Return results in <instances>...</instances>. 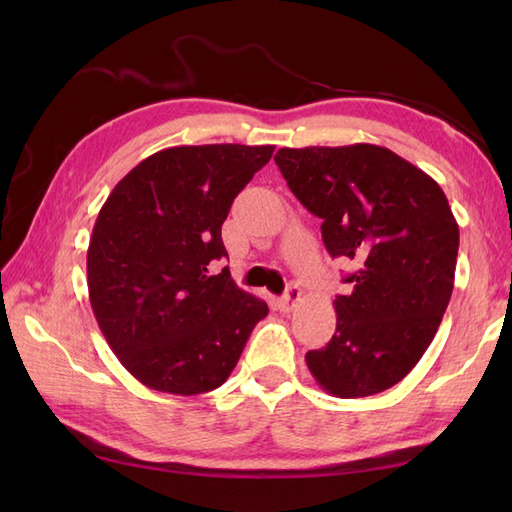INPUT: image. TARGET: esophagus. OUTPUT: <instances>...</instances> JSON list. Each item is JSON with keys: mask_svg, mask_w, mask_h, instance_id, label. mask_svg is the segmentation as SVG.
Returning <instances> with one entry per match:
<instances>
[{"mask_svg": "<svg viewBox=\"0 0 512 512\" xmlns=\"http://www.w3.org/2000/svg\"><path fill=\"white\" fill-rule=\"evenodd\" d=\"M299 301H301V288L297 284H290L288 290L284 292V297L279 299V308L288 312V310L295 308Z\"/></svg>", "mask_w": 512, "mask_h": 512, "instance_id": "34e87169", "label": "esophagus"}]
</instances>
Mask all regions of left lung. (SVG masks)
Listing matches in <instances>:
<instances>
[{
  "instance_id": "obj_1",
  "label": "left lung",
  "mask_w": 512,
  "mask_h": 512,
  "mask_svg": "<svg viewBox=\"0 0 512 512\" xmlns=\"http://www.w3.org/2000/svg\"><path fill=\"white\" fill-rule=\"evenodd\" d=\"M281 176L321 217L332 257L356 264L334 299L336 332L306 363L339 398L380 394L427 352L449 306L460 228L440 184L378 145L284 147Z\"/></svg>"
}]
</instances>
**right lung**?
<instances>
[{
    "instance_id": "obj_1",
    "label": "right lung",
    "mask_w": 512,
    "mask_h": 512,
    "mask_svg": "<svg viewBox=\"0 0 512 512\" xmlns=\"http://www.w3.org/2000/svg\"><path fill=\"white\" fill-rule=\"evenodd\" d=\"M273 145L171 147L116 184L88 248L94 317L118 361L140 383L195 396L231 376L266 301L237 288L222 224L273 156Z\"/></svg>"
}]
</instances>
